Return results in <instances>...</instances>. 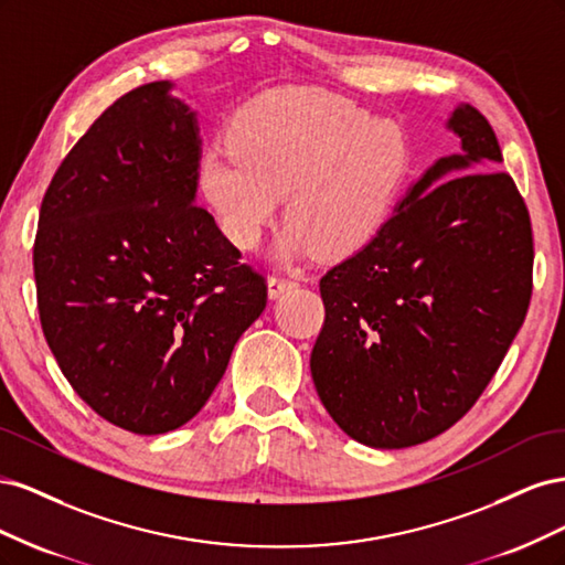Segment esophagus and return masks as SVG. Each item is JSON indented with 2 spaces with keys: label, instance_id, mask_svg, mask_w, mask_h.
<instances>
[{
  "label": "esophagus",
  "instance_id": "1",
  "mask_svg": "<svg viewBox=\"0 0 565 565\" xmlns=\"http://www.w3.org/2000/svg\"><path fill=\"white\" fill-rule=\"evenodd\" d=\"M297 285H299V282H297V278L270 276V278H268V295H270V299H276V297L285 295L287 289H292V287H297Z\"/></svg>",
  "mask_w": 565,
  "mask_h": 565
}]
</instances>
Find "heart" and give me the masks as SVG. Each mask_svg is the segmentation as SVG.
Here are the masks:
<instances>
[{
  "label": "heart",
  "mask_w": 565,
  "mask_h": 565,
  "mask_svg": "<svg viewBox=\"0 0 565 565\" xmlns=\"http://www.w3.org/2000/svg\"><path fill=\"white\" fill-rule=\"evenodd\" d=\"M409 172L401 125L372 119L353 100L289 89L254 100L237 115L231 146L200 158V191L228 241L256 249L285 200L282 262L328 259L365 247L388 221Z\"/></svg>",
  "instance_id": "b5f03b06"
}]
</instances>
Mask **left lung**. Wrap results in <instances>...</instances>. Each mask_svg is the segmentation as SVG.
Segmentation results:
<instances>
[{"label":"left lung","mask_w":565,"mask_h":565,"mask_svg":"<svg viewBox=\"0 0 565 565\" xmlns=\"http://www.w3.org/2000/svg\"><path fill=\"white\" fill-rule=\"evenodd\" d=\"M440 158L372 241L320 278L311 353L318 396L370 448L448 431L494 377L533 295V228L502 150L473 106Z\"/></svg>","instance_id":"8db88e82"}]
</instances>
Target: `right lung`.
<instances>
[{
	"label": "right lung",
	"mask_w": 565,
	"mask_h": 565,
	"mask_svg": "<svg viewBox=\"0 0 565 565\" xmlns=\"http://www.w3.org/2000/svg\"><path fill=\"white\" fill-rule=\"evenodd\" d=\"M150 82L119 96L51 179L32 247L46 344L119 429L193 419L266 309L262 273L195 204V113Z\"/></svg>",
	"instance_id": "obj_1"
}]
</instances>
